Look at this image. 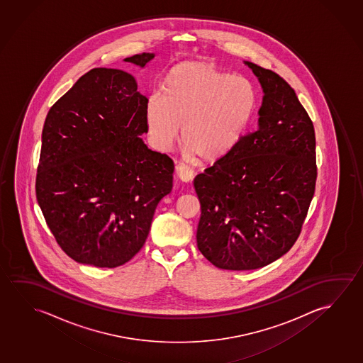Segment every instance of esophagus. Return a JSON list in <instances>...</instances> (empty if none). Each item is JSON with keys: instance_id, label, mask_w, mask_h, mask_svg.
I'll return each mask as SVG.
<instances>
[{"instance_id": "obj_1", "label": "esophagus", "mask_w": 363, "mask_h": 363, "mask_svg": "<svg viewBox=\"0 0 363 363\" xmlns=\"http://www.w3.org/2000/svg\"><path fill=\"white\" fill-rule=\"evenodd\" d=\"M175 172H177V177L179 180H182L183 183H190L193 178H194V172L191 167L185 165V164H179L175 167Z\"/></svg>"}]
</instances>
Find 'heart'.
Here are the masks:
<instances>
[{
    "mask_svg": "<svg viewBox=\"0 0 363 363\" xmlns=\"http://www.w3.org/2000/svg\"><path fill=\"white\" fill-rule=\"evenodd\" d=\"M257 107L252 82L211 62H184L167 72L162 97L150 98L145 122L157 147L172 150L182 138L188 155L216 162L236 149Z\"/></svg>",
    "mask_w": 363,
    "mask_h": 363,
    "instance_id": "1",
    "label": "heart"
}]
</instances>
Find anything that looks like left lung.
<instances>
[{
  "mask_svg": "<svg viewBox=\"0 0 363 363\" xmlns=\"http://www.w3.org/2000/svg\"><path fill=\"white\" fill-rule=\"evenodd\" d=\"M262 89L257 128L194 179L196 245L218 269L255 270L293 247L315 189V133L293 88L243 60Z\"/></svg>",
  "mask_w": 363,
  "mask_h": 363,
  "instance_id": "left-lung-1",
  "label": "left lung"
}]
</instances>
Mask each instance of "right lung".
I'll return each instance as SVG.
<instances>
[{"mask_svg": "<svg viewBox=\"0 0 363 363\" xmlns=\"http://www.w3.org/2000/svg\"><path fill=\"white\" fill-rule=\"evenodd\" d=\"M154 58L125 62L144 69ZM146 104L130 73L94 68L46 116L36 199L59 246L79 264L112 269L133 259L173 189V160L140 138Z\"/></svg>", "mask_w": 363, "mask_h": 363, "instance_id": "1", "label": "right lung"}]
</instances>
